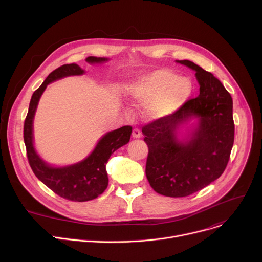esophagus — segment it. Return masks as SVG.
Listing matches in <instances>:
<instances>
[{"instance_id": "1", "label": "esophagus", "mask_w": 262, "mask_h": 262, "mask_svg": "<svg viewBox=\"0 0 262 262\" xmlns=\"http://www.w3.org/2000/svg\"><path fill=\"white\" fill-rule=\"evenodd\" d=\"M141 136H142V134H141V130L139 128L135 127L133 129V137H134V138H140Z\"/></svg>"}]
</instances>
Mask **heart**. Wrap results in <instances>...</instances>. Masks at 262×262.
<instances>
[{"label":"heart","mask_w":262,"mask_h":262,"mask_svg":"<svg viewBox=\"0 0 262 262\" xmlns=\"http://www.w3.org/2000/svg\"><path fill=\"white\" fill-rule=\"evenodd\" d=\"M191 82L185 77H177L169 70H157L128 89L132 101L149 104L148 114L153 118H162L174 114L188 100Z\"/></svg>","instance_id":"obj_1"}]
</instances>
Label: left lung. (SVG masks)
<instances>
[{
	"mask_svg": "<svg viewBox=\"0 0 262 262\" xmlns=\"http://www.w3.org/2000/svg\"><path fill=\"white\" fill-rule=\"evenodd\" d=\"M177 62L195 71L199 96L142 127L148 147L146 178L157 193L170 198L191 195L217 180L235 139L232 99L222 82L190 60ZM191 117L199 119L198 127L190 141L181 143L176 130Z\"/></svg>",
	"mask_w": 262,
	"mask_h": 262,
	"instance_id": "obj_1",
	"label": "left lung"
}]
</instances>
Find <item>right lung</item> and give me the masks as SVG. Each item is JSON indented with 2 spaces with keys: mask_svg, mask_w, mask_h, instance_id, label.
<instances>
[{
  "mask_svg": "<svg viewBox=\"0 0 262 262\" xmlns=\"http://www.w3.org/2000/svg\"><path fill=\"white\" fill-rule=\"evenodd\" d=\"M86 60L95 63L107 59L89 56ZM82 73L84 70L75 63L63 64L51 72L42 85L33 93L23 129L26 155L34 174L54 193L73 202H86L96 199L106 190L108 186L106 163L115 150L129 141L133 129L132 126L126 125L107 133L85 160L73 166L53 168L38 156L33 144V120L41 94L50 82L64 76L80 75Z\"/></svg>",
  "mask_w": 262,
  "mask_h": 262,
  "instance_id": "add662e5",
  "label": "right lung"
}]
</instances>
